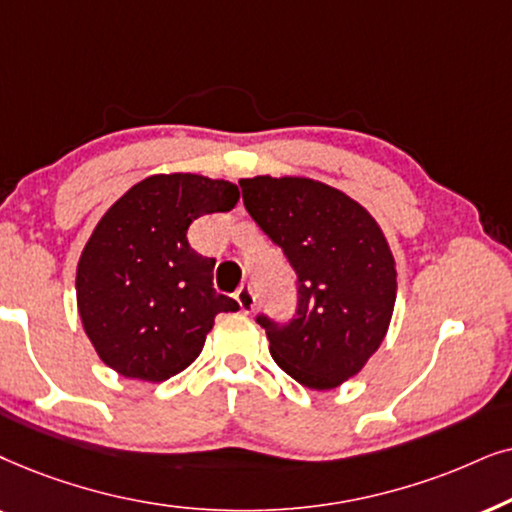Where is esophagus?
I'll list each match as a JSON object with an SVG mask.
<instances>
[{
  "mask_svg": "<svg viewBox=\"0 0 512 512\" xmlns=\"http://www.w3.org/2000/svg\"><path fill=\"white\" fill-rule=\"evenodd\" d=\"M236 302L241 306V311L250 313L255 309V290H252V285H241V288L236 290Z\"/></svg>",
  "mask_w": 512,
  "mask_h": 512,
  "instance_id": "34e87169",
  "label": "esophagus"
}]
</instances>
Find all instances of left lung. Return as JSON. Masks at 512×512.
I'll use <instances>...</instances> for the list:
<instances>
[{
	"mask_svg": "<svg viewBox=\"0 0 512 512\" xmlns=\"http://www.w3.org/2000/svg\"><path fill=\"white\" fill-rule=\"evenodd\" d=\"M243 206L297 274L288 323L260 313L271 358L302 386L327 391L363 370L395 304V262L379 224L335 187L309 177L238 180Z\"/></svg>",
	"mask_w": 512,
	"mask_h": 512,
	"instance_id": "8db88e82",
	"label": "left lung"
}]
</instances>
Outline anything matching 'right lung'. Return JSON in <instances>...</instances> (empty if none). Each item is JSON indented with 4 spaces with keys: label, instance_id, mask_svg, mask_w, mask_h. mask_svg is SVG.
I'll return each instance as SVG.
<instances>
[{
    "label": "right lung",
    "instance_id": "add662e5",
    "mask_svg": "<svg viewBox=\"0 0 512 512\" xmlns=\"http://www.w3.org/2000/svg\"><path fill=\"white\" fill-rule=\"evenodd\" d=\"M236 201L231 182L152 175L102 215L77 267L79 316L102 363L166 381L199 358L217 313L238 304L213 288L215 257L199 255L187 229Z\"/></svg>",
    "mask_w": 512,
    "mask_h": 512
}]
</instances>
